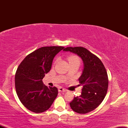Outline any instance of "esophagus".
Wrapping results in <instances>:
<instances>
[{
    "label": "esophagus",
    "mask_w": 128,
    "mask_h": 128,
    "mask_svg": "<svg viewBox=\"0 0 128 128\" xmlns=\"http://www.w3.org/2000/svg\"><path fill=\"white\" fill-rule=\"evenodd\" d=\"M58 92H67V90H66V89L62 88H58Z\"/></svg>",
    "instance_id": "34e87169"
}]
</instances>
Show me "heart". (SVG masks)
Here are the masks:
<instances>
[{"label": "heart", "instance_id": "1", "mask_svg": "<svg viewBox=\"0 0 128 128\" xmlns=\"http://www.w3.org/2000/svg\"><path fill=\"white\" fill-rule=\"evenodd\" d=\"M69 63L71 62H80L79 58L76 55H71L68 58Z\"/></svg>", "mask_w": 128, "mask_h": 128}]
</instances>
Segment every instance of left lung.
<instances>
[{"mask_svg":"<svg viewBox=\"0 0 128 128\" xmlns=\"http://www.w3.org/2000/svg\"><path fill=\"white\" fill-rule=\"evenodd\" d=\"M79 56L83 61L84 68L79 80L83 86L81 94L74 97L70 103L73 111L86 114L98 107L106 94L108 78L106 70L98 57L82 47H68L63 50Z\"/></svg>","mask_w":128,"mask_h":128,"instance_id":"obj_1","label":"left lung"}]
</instances>
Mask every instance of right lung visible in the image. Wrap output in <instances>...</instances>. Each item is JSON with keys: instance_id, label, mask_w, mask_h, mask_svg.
Wrapping results in <instances>:
<instances>
[{"instance_id": "obj_1", "label": "right lung", "mask_w": 128, "mask_h": 128, "mask_svg": "<svg viewBox=\"0 0 128 128\" xmlns=\"http://www.w3.org/2000/svg\"><path fill=\"white\" fill-rule=\"evenodd\" d=\"M61 46L42 47L26 56L15 76L17 94L23 105L32 112L41 113L51 106L58 95L56 87H48L42 79L50 70L54 57Z\"/></svg>"}]
</instances>
